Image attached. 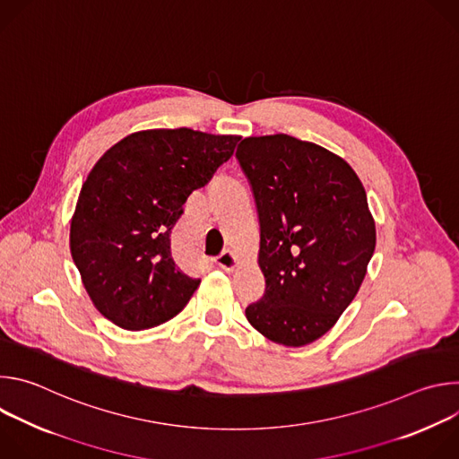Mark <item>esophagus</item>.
Masks as SVG:
<instances>
[{"label": "esophagus", "instance_id": "1", "mask_svg": "<svg viewBox=\"0 0 459 459\" xmlns=\"http://www.w3.org/2000/svg\"><path fill=\"white\" fill-rule=\"evenodd\" d=\"M216 261H218V265H220L223 271H227V273L234 271V269L239 265V259H238V255H236L232 250H223V252L216 257Z\"/></svg>", "mask_w": 459, "mask_h": 459}]
</instances>
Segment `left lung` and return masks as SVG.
<instances>
[{
	"label": "left lung",
	"instance_id": "1",
	"mask_svg": "<svg viewBox=\"0 0 459 459\" xmlns=\"http://www.w3.org/2000/svg\"><path fill=\"white\" fill-rule=\"evenodd\" d=\"M259 216L265 294L247 307L254 329L283 347L329 333L358 294L376 248L367 192L338 154L287 134L236 151Z\"/></svg>",
	"mask_w": 459,
	"mask_h": 459
}]
</instances>
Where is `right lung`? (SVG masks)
<instances>
[{"mask_svg": "<svg viewBox=\"0 0 459 459\" xmlns=\"http://www.w3.org/2000/svg\"><path fill=\"white\" fill-rule=\"evenodd\" d=\"M241 136L192 128L128 134L92 167L71 221V254L101 316L143 331L179 314L200 287L172 259L170 230Z\"/></svg>", "mask_w": 459, "mask_h": 459, "instance_id": "obj_1", "label": "right lung"}]
</instances>
